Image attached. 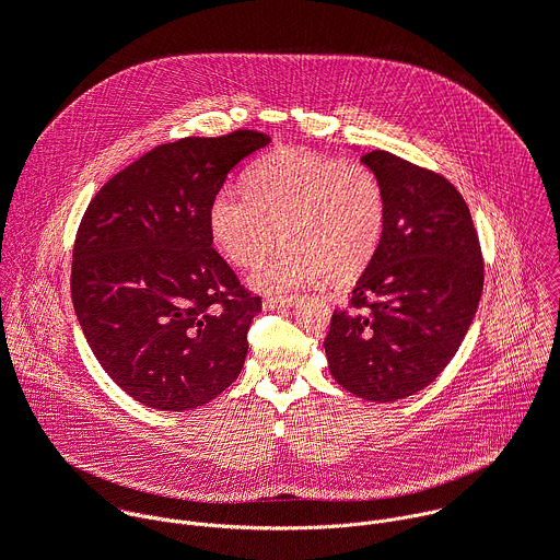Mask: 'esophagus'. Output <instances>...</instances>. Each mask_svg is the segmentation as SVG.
I'll list each match as a JSON object with an SVG mask.
<instances>
[{"label": "esophagus", "mask_w": 560, "mask_h": 560, "mask_svg": "<svg viewBox=\"0 0 560 560\" xmlns=\"http://www.w3.org/2000/svg\"><path fill=\"white\" fill-rule=\"evenodd\" d=\"M296 301H299V296H292V294H268L266 299H264V307H292V305H296Z\"/></svg>", "instance_id": "obj_1"}]
</instances>
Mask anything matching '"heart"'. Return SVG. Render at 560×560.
I'll return each instance as SVG.
<instances>
[{
	"label": "heart",
	"mask_w": 560,
	"mask_h": 560,
	"mask_svg": "<svg viewBox=\"0 0 560 560\" xmlns=\"http://www.w3.org/2000/svg\"><path fill=\"white\" fill-rule=\"evenodd\" d=\"M387 201L376 173L310 150H277L248 175V192L221 188L210 203V232L234 266H255L253 281L290 290L326 279L348 283L372 264L385 232Z\"/></svg>",
	"instance_id": "heart-1"
}]
</instances>
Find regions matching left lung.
<instances>
[{
  "label": "left lung",
  "mask_w": 560,
  "mask_h": 560,
  "mask_svg": "<svg viewBox=\"0 0 560 560\" xmlns=\"http://www.w3.org/2000/svg\"><path fill=\"white\" fill-rule=\"evenodd\" d=\"M387 201L381 246L324 341L335 381L387 404L430 385L463 343L483 292L469 208L439 173L372 150Z\"/></svg>",
  "instance_id": "1"
}]
</instances>
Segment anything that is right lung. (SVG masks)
I'll return each instance as SVG.
<instances>
[{
	"mask_svg": "<svg viewBox=\"0 0 560 560\" xmlns=\"http://www.w3.org/2000/svg\"><path fill=\"white\" fill-rule=\"evenodd\" d=\"M270 143L257 130L162 143L117 173L79 223L70 292L84 337L135 401L184 412L244 368L261 296L212 248L210 203Z\"/></svg>",
	"mask_w": 560,
	"mask_h": 560,
	"instance_id": "right-lung-1",
	"label": "right lung"
}]
</instances>
